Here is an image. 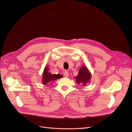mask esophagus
Masks as SVG:
<instances>
[{
	"label": "esophagus",
	"instance_id": "obj_1",
	"mask_svg": "<svg viewBox=\"0 0 132 132\" xmlns=\"http://www.w3.org/2000/svg\"><path fill=\"white\" fill-rule=\"evenodd\" d=\"M68 75H69V74H68V72L67 71H65L64 72V75L65 76V77H68Z\"/></svg>",
	"mask_w": 132,
	"mask_h": 132
}]
</instances>
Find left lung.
I'll use <instances>...</instances> for the list:
<instances>
[{
	"mask_svg": "<svg viewBox=\"0 0 132 132\" xmlns=\"http://www.w3.org/2000/svg\"><path fill=\"white\" fill-rule=\"evenodd\" d=\"M91 78V74L86 66H82L79 72L78 76L76 77V81L77 84H82L86 86Z\"/></svg>",
	"mask_w": 132,
	"mask_h": 132,
	"instance_id": "left-lung-1",
	"label": "left lung"
}]
</instances>
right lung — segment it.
Returning <instances> with one entry per match:
<instances>
[{"label": "right lung", "instance_id": "1", "mask_svg": "<svg viewBox=\"0 0 132 132\" xmlns=\"http://www.w3.org/2000/svg\"><path fill=\"white\" fill-rule=\"evenodd\" d=\"M62 77V76L60 74H52L48 71V68L46 67L44 68V71L43 74V84L44 85H47V84H49L50 82Z\"/></svg>", "mask_w": 132, "mask_h": 132}]
</instances>
